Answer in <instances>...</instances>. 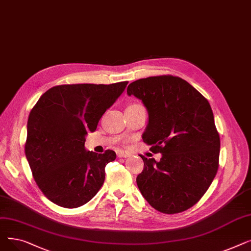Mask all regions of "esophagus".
<instances>
[{
    "label": "esophagus",
    "mask_w": 251,
    "mask_h": 251,
    "mask_svg": "<svg viewBox=\"0 0 251 251\" xmlns=\"http://www.w3.org/2000/svg\"><path fill=\"white\" fill-rule=\"evenodd\" d=\"M117 155H118L119 157H128V156L130 155V153H129V152H126V151H120L117 152Z\"/></svg>",
    "instance_id": "34e87169"
}]
</instances>
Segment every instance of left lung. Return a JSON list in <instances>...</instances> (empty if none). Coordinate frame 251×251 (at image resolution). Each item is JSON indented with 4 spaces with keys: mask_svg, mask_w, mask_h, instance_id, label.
I'll list each match as a JSON object with an SVG mask.
<instances>
[{
    "mask_svg": "<svg viewBox=\"0 0 251 251\" xmlns=\"http://www.w3.org/2000/svg\"><path fill=\"white\" fill-rule=\"evenodd\" d=\"M127 95L139 99L149 113L142 134L160 162L141 156L137 186L147 201L164 214L184 212L199 201L219 168L220 136L207 100L172 75L138 79Z\"/></svg>",
    "mask_w": 251,
    "mask_h": 251,
    "instance_id": "1",
    "label": "left lung"
}]
</instances>
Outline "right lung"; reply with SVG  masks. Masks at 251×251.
<instances>
[{
    "label": "right lung",
    "mask_w": 251,
    "mask_h": 251,
    "mask_svg": "<svg viewBox=\"0 0 251 251\" xmlns=\"http://www.w3.org/2000/svg\"><path fill=\"white\" fill-rule=\"evenodd\" d=\"M127 84L58 85L35 103L28 117L25 155L37 186L51 202L81 206L102 186L104 168L116 153L86 151L85 137L96 131Z\"/></svg>",
    "instance_id": "1"
}]
</instances>
